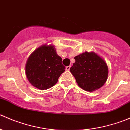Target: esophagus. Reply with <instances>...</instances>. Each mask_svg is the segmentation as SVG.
<instances>
[{
  "instance_id": "esophagus-1",
  "label": "esophagus",
  "mask_w": 130,
  "mask_h": 130,
  "mask_svg": "<svg viewBox=\"0 0 130 130\" xmlns=\"http://www.w3.org/2000/svg\"><path fill=\"white\" fill-rule=\"evenodd\" d=\"M70 66H67V67H65V70H67V71H69V70H70Z\"/></svg>"
}]
</instances>
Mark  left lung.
<instances>
[{
  "mask_svg": "<svg viewBox=\"0 0 130 130\" xmlns=\"http://www.w3.org/2000/svg\"><path fill=\"white\" fill-rule=\"evenodd\" d=\"M75 62L70 69L77 84L82 89L93 92L106 83L108 67L104 59L94 52H85L74 57Z\"/></svg>",
  "mask_w": 130,
  "mask_h": 130,
  "instance_id": "left-lung-1",
  "label": "left lung"
}]
</instances>
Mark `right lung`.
Listing matches in <instances>:
<instances>
[{
    "label": "right lung",
    "mask_w": 130,
    "mask_h": 130,
    "mask_svg": "<svg viewBox=\"0 0 130 130\" xmlns=\"http://www.w3.org/2000/svg\"><path fill=\"white\" fill-rule=\"evenodd\" d=\"M61 60L53 44H43L35 49L27 58L25 67L29 82L41 90L53 87L65 72Z\"/></svg>",
    "instance_id": "obj_1"
}]
</instances>
